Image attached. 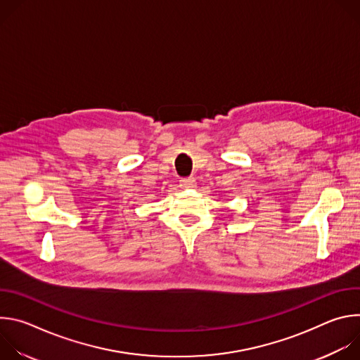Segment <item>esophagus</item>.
I'll list each match as a JSON object with an SVG mask.
<instances>
[{
  "label": "esophagus",
  "mask_w": 360,
  "mask_h": 360,
  "mask_svg": "<svg viewBox=\"0 0 360 360\" xmlns=\"http://www.w3.org/2000/svg\"><path fill=\"white\" fill-rule=\"evenodd\" d=\"M179 182H181V186H182V188H195V186H196V181H195L193 176L182 178Z\"/></svg>",
  "instance_id": "1"
}]
</instances>
